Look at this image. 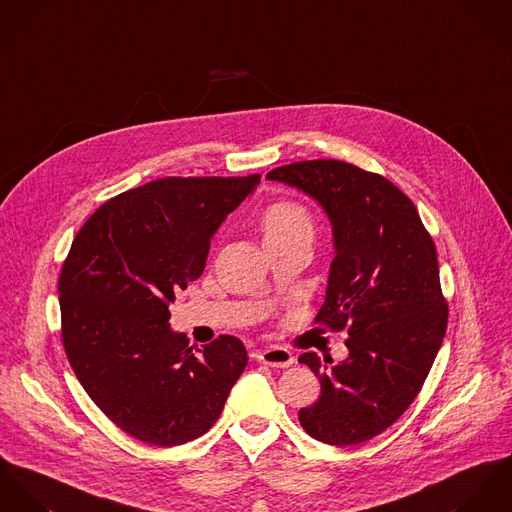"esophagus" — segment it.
I'll return each instance as SVG.
<instances>
[{
  "instance_id": "1",
  "label": "esophagus",
  "mask_w": 512,
  "mask_h": 512,
  "mask_svg": "<svg viewBox=\"0 0 512 512\" xmlns=\"http://www.w3.org/2000/svg\"><path fill=\"white\" fill-rule=\"evenodd\" d=\"M257 361L263 363V365H269V367H283L284 369V367L292 365L294 357L288 349L279 347V345H271V347L257 353Z\"/></svg>"
}]
</instances>
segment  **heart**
I'll list each match as a JSON object with an SVG mask.
<instances>
[{
    "label": "heart",
    "instance_id": "b5f03b06",
    "mask_svg": "<svg viewBox=\"0 0 512 512\" xmlns=\"http://www.w3.org/2000/svg\"><path fill=\"white\" fill-rule=\"evenodd\" d=\"M263 239L284 241V239H308L314 237V222L308 210L296 202H275L261 216Z\"/></svg>",
    "mask_w": 512,
    "mask_h": 512
}]
</instances>
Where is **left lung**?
I'll list each match as a JSON object with an SVG mask.
<instances>
[{
  "mask_svg": "<svg viewBox=\"0 0 512 512\" xmlns=\"http://www.w3.org/2000/svg\"><path fill=\"white\" fill-rule=\"evenodd\" d=\"M267 178L326 212L336 257L316 322L349 334L340 363H322L314 351L298 357L322 385L298 420L324 444L367 442L412 404L444 340L448 304L434 241L410 198L381 174L320 159L284 165Z\"/></svg>",
  "mask_w": 512,
  "mask_h": 512,
  "instance_id": "1",
  "label": "left lung"
}]
</instances>
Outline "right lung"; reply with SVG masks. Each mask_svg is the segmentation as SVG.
<instances>
[{"instance_id": "add662e5", "label": "right lung", "mask_w": 512, "mask_h": 512, "mask_svg": "<svg viewBox=\"0 0 512 512\" xmlns=\"http://www.w3.org/2000/svg\"><path fill=\"white\" fill-rule=\"evenodd\" d=\"M259 182L159 178L108 200L72 241L58 281L68 361L98 408L145 444L206 434L247 365L233 336L194 353L169 304L202 275L214 233Z\"/></svg>"}]
</instances>
